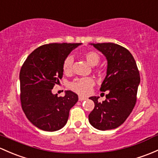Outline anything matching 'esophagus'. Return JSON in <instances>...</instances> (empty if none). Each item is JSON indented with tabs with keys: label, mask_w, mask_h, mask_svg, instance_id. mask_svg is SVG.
Listing matches in <instances>:
<instances>
[{
	"label": "esophagus",
	"mask_w": 158,
	"mask_h": 158,
	"mask_svg": "<svg viewBox=\"0 0 158 158\" xmlns=\"http://www.w3.org/2000/svg\"><path fill=\"white\" fill-rule=\"evenodd\" d=\"M85 100H86V98L82 97V96H79V101H85Z\"/></svg>",
	"instance_id": "1"
}]
</instances>
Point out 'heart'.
Masks as SVG:
<instances>
[{
    "label": "heart",
    "instance_id": "obj_1",
    "mask_svg": "<svg viewBox=\"0 0 158 158\" xmlns=\"http://www.w3.org/2000/svg\"><path fill=\"white\" fill-rule=\"evenodd\" d=\"M84 57L88 64L91 66H95L100 61V56L95 51H88L84 54ZM73 63V58L72 57H67L64 60L63 64V70L65 73H69L72 71V66ZM94 82L93 79L90 77L81 78V79H75L70 84V88L75 92L80 94H87L90 92Z\"/></svg>",
    "mask_w": 158,
    "mask_h": 158
}]
</instances>
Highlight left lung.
Returning <instances> with one entry per match:
<instances>
[{
  "mask_svg": "<svg viewBox=\"0 0 158 158\" xmlns=\"http://www.w3.org/2000/svg\"><path fill=\"white\" fill-rule=\"evenodd\" d=\"M91 44L107 60V76L100 90L109 93L102 103L98 101L99 97L89 98L94 103L89 123L99 130L116 129L125 122L135 107L140 83L139 69L132 54L125 48L114 43Z\"/></svg>",
  "mask_w": 158,
  "mask_h": 158,
  "instance_id": "8db88e82",
  "label": "left lung"
}]
</instances>
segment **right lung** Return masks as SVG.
<instances>
[{"label": "right lung", "instance_id": "obj_1", "mask_svg": "<svg viewBox=\"0 0 158 158\" xmlns=\"http://www.w3.org/2000/svg\"><path fill=\"white\" fill-rule=\"evenodd\" d=\"M81 43H53L32 51L19 73L20 101L28 119L37 128L48 132L62 129L69 110L78 101V95L66 91L64 97L52 93L54 85L62 79L63 64L73 50Z\"/></svg>", "mask_w": 158, "mask_h": 158}]
</instances>
